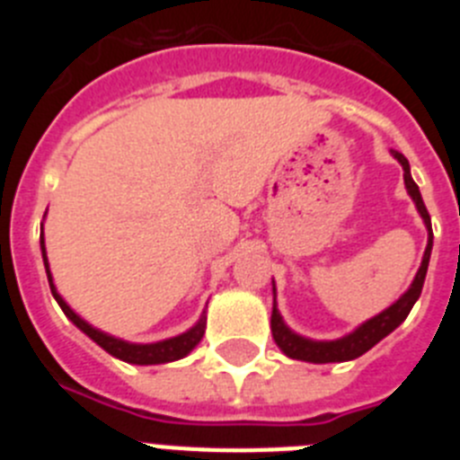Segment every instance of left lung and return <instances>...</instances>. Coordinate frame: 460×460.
<instances>
[{"label": "left lung", "instance_id": "1", "mask_svg": "<svg viewBox=\"0 0 460 460\" xmlns=\"http://www.w3.org/2000/svg\"><path fill=\"white\" fill-rule=\"evenodd\" d=\"M394 156L398 158V164L403 165V180H405V189L408 193L412 195L414 205L420 209L421 218H424L426 227H429V246H426L424 260H421V267L414 276L412 286L410 290L405 292L396 304L387 308V311H382L380 315L371 318L368 323L361 324L359 329H355L350 336H343L339 341H308L302 339V336H296L295 332L286 327V323L280 320V313L271 311V334H274L276 345H279L280 350L286 352L288 357L292 359H302V361H313V364H329V361H348V359H357L364 352H368L377 341H382L387 334H392L394 329L398 324L403 323L408 318V313L412 311L414 302L420 299L421 288H424V279H426V270H429V260H430V249H433V230H430V217L429 209H426L424 200H421L420 186L414 184L412 174H410V164L408 158L403 154L394 152ZM276 302V299H274Z\"/></svg>", "mask_w": 460, "mask_h": 460}]
</instances>
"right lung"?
<instances>
[{"instance_id":"add662e5","label":"right lung","mask_w":460,"mask_h":460,"mask_svg":"<svg viewBox=\"0 0 460 460\" xmlns=\"http://www.w3.org/2000/svg\"><path fill=\"white\" fill-rule=\"evenodd\" d=\"M40 251H43V262H46V271H48V283H50V290L52 296L57 299V304L62 306V311L66 313V318L71 320L73 324L78 329H83L84 334L93 341V343H99L105 352H110L112 357L121 361H128V364H140V367H149V364H165V361H174V359H181L184 355H189L193 350L195 345L200 343L202 334H205V318L200 323L190 327L186 334L181 336H174V339L168 341H161V343H149V345H137V343H126V341L115 339V336H108L99 329H93L92 324L84 323L80 315L71 311L66 306L62 296L57 295L55 290V283H52V276L50 270H48V258H46V243H43V233H40Z\"/></svg>"}]
</instances>
